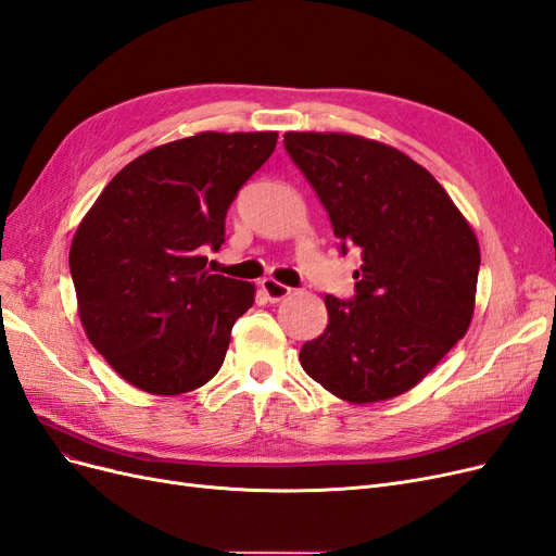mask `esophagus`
<instances>
[{
  "label": "esophagus",
  "instance_id": "esophagus-1",
  "mask_svg": "<svg viewBox=\"0 0 556 556\" xmlns=\"http://www.w3.org/2000/svg\"><path fill=\"white\" fill-rule=\"evenodd\" d=\"M260 287H262L264 296L269 299L271 303H278V301H282V299H287V296L292 294V287H287V285L274 280V278H264V280L260 282Z\"/></svg>",
  "mask_w": 556,
  "mask_h": 556
}]
</instances>
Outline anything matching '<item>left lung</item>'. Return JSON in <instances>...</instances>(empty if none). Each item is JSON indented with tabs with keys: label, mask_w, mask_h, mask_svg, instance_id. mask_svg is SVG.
<instances>
[{
	"label": "left lung",
	"mask_w": 556,
	"mask_h": 556,
	"mask_svg": "<svg viewBox=\"0 0 556 556\" xmlns=\"http://www.w3.org/2000/svg\"><path fill=\"white\" fill-rule=\"evenodd\" d=\"M285 149L327 208L340 251L361 253L356 294L324 296L329 324L299 352L317 384L354 405L414 389L473 315V229L426 167L350 132H285Z\"/></svg>",
	"instance_id": "left-lung-1"
}]
</instances>
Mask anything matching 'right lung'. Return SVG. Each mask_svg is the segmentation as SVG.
I'll return each mask as SVG.
<instances>
[{
	"mask_svg": "<svg viewBox=\"0 0 556 556\" xmlns=\"http://www.w3.org/2000/svg\"><path fill=\"white\" fill-rule=\"evenodd\" d=\"M278 132L206 130L149 149L103 188L71 243L85 333L112 370L154 395L204 387L255 285L206 271L239 188Z\"/></svg>",
	"mask_w": 556,
	"mask_h": 556,
	"instance_id": "right-lung-1",
	"label": "right lung"
}]
</instances>
